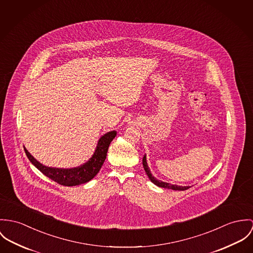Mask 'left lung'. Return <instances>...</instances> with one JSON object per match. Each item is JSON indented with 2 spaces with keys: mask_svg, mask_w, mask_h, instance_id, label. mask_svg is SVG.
Segmentation results:
<instances>
[{
  "mask_svg": "<svg viewBox=\"0 0 253 253\" xmlns=\"http://www.w3.org/2000/svg\"><path fill=\"white\" fill-rule=\"evenodd\" d=\"M142 165H143V169H144V170H145V172H146L148 178H149L154 184H156V185L159 186V187L168 188V189H172V190H186V189L189 188V186H177V185L169 184V183H167V182H163V181H160V180L156 179L154 176H152V174H151V172H150V170H149V169H148V166H147V163H146V157H145V155H144L143 158H142Z\"/></svg>",
  "mask_w": 253,
  "mask_h": 253,
  "instance_id": "obj_1",
  "label": "left lung"
}]
</instances>
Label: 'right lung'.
<instances>
[{"label":"right lung","mask_w":253,"mask_h":253,"mask_svg":"<svg viewBox=\"0 0 253 253\" xmlns=\"http://www.w3.org/2000/svg\"><path fill=\"white\" fill-rule=\"evenodd\" d=\"M115 136H116L115 131H112L105 134L98 141L97 148L92 158L87 163L78 168H48L42 165L40 162H38L29 153L26 148H24V150L29 160L32 162V164L39 169L47 177H49L58 184H61L64 186H75V185L83 184L91 180L99 172L100 169L103 166L106 160L109 146L112 140L115 138Z\"/></svg>","instance_id":"add662e5"}]
</instances>
